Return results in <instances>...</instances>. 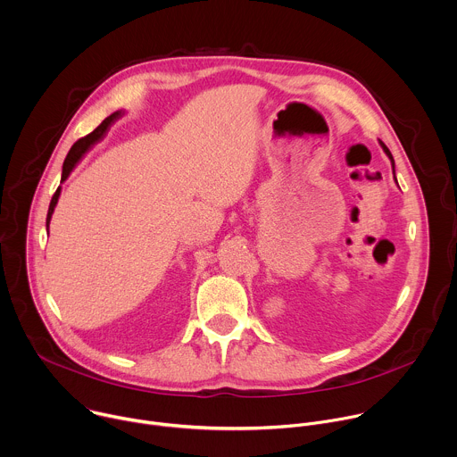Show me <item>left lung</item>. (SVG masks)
I'll use <instances>...</instances> for the list:
<instances>
[{"label": "left lung", "mask_w": 457, "mask_h": 457, "mask_svg": "<svg viewBox=\"0 0 457 457\" xmlns=\"http://www.w3.org/2000/svg\"><path fill=\"white\" fill-rule=\"evenodd\" d=\"M381 145H383V149H385V153H386V154H388V156H390V160H392V163H394V156H392V153H390V149H388V147H386V145H385V144H383V142H381ZM395 181H397V179H395Z\"/></svg>", "instance_id": "1"}]
</instances>
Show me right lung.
<instances>
[{
    "instance_id": "right-lung-1",
    "label": "right lung",
    "mask_w": 457,
    "mask_h": 457,
    "mask_svg": "<svg viewBox=\"0 0 457 457\" xmlns=\"http://www.w3.org/2000/svg\"><path fill=\"white\" fill-rule=\"evenodd\" d=\"M117 117H120V112H113L112 115H108L92 133H88L87 137H83V138H79L78 142H74V145L71 147V151L67 153V158H65V162H63V169H62V181L71 174V170L74 169V165H76V162L83 156V153L94 144V142H97L101 137H103V133L106 131V128L117 119ZM58 195H60V188H56V192L53 194V197H51V203H49V210H47V217H46V226L49 224V220H51V213H53V210H54V206H56V201H58Z\"/></svg>"
}]
</instances>
